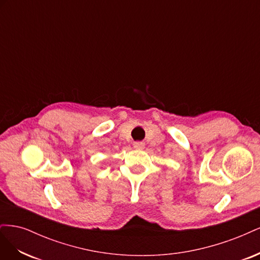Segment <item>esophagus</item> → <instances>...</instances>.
<instances>
[{"label": "esophagus", "instance_id": "34e87169", "mask_svg": "<svg viewBox=\"0 0 260 260\" xmlns=\"http://www.w3.org/2000/svg\"><path fill=\"white\" fill-rule=\"evenodd\" d=\"M133 147L136 149H143L145 147V144L143 142H135L133 143Z\"/></svg>", "mask_w": 260, "mask_h": 260}]
</instances>
